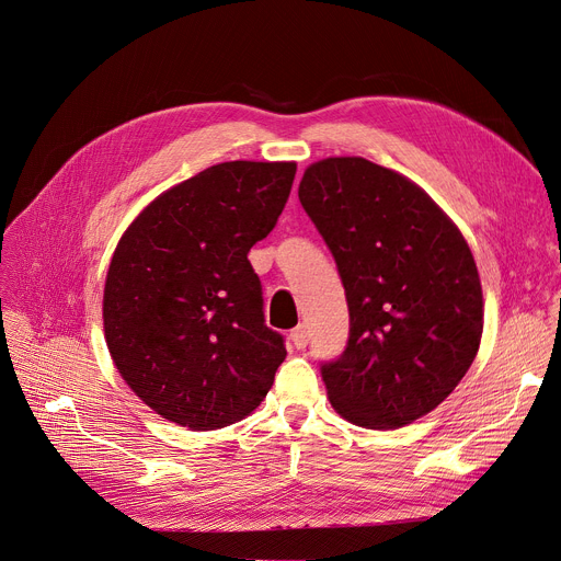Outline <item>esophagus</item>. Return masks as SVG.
Instances as JSON below:
<instances>
[{
	"instance_id": "esophagus-1",
	"label": "esophagus",
	"mask_w": 561,
	"mask_h": 561,
	"mask_svg": "<svg viewBox=\"0 0 561 561\" xmlns=\"http://www.w3.org/2000/svg\"><path fill=\"white\" fill-rule=\"evenodd\" d=\"M290 342H293L297 348L307 346V344H309V331H307V327H304V324L295 327V329L290 331Z\"/></svg>"
}]
</instances>
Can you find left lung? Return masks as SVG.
<instances>
[{"instance_id": "left-lung-1", "label": "left lung", "mask_w": 561, "mask_h": 561, "mask_svg": "<svg viewBox=\"0 0 561 561\" xmlns=\"http://www.w3.org/2000/svg\"><path fill=\"white\" fill-rule=\"evenodd\" d=\"M297 194L348 307L346 346L320 367L331 404L360 427L410 425L477 358L483 293L470 245L416 183L360 157L313 163Z\"/></svg>"}]
</instances>
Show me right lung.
<instances>
[{
	"label": "right lung",
	"instance_id": "1",
	"mask_svg": "<svg viewBox=\"0 0 561 561\" xmlns=\"http://www.w3.org/2000/svg\"><path fill=\"white\" fill-rule=\"evenodd\" d=\"M295 163H219L163 192L112 257L103 320L123 380L163 419L219 430L257 410L286 358L250 248L277 224Z\"/></svg>",
	"mask_w": 561,
	"mask_h": 561
}]
</instances>
